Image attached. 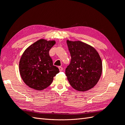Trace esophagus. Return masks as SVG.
Segmentation results:
<instances>
[{"mask_svg": "<svg viewBox=\"0 0 125 125\" xmlns=\"http://www.w3.org/2000/svg\"><path fill=\"white\" fill-rule=\"evenodd\" d=\"M58 69H59L60 71H62L63 70V68L62 67H58Z\"/></svg>", "mask_w": 125, "mask_h": 125, "instance_id": "esophagus-1", "label": "esophagus"}]
</instances>
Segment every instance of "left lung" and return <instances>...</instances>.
<instances>
[{
	"label": "left lung",
	"instance_id": "left-lung-1",
	"mask_svg": "<svg viewBox=\"0 0 125 125\" xmlns=\"http://www.w3.org/2000/svg\"><path fill=\"white\" fill-rule=\"evenodd\" d=\"M71 62L65 75L71 86L79 91H86L97 84L102 75V62L94 47L80 41H67Z\"/></svg>",
	"mask_w": 125,
	"mask_h": 125
}]
</instances>
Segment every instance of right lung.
<instances>
[{"mask_svg":"<svg viewBox=\"0 0 125 125\" xmlns=\"http://www.w3.org/2000/svg\"><path fill=\"white\" fill-rule=\"evenodd\" d=\"M55 41L40 39L28 47L20 58L19 71L25 83L31 89L42 90L52 84L54 77L60 72L49 52Z\"/></svg>","mask_w":125,"mask_h":125,"instance_id":"right-lung-1","label":"right lung"}]
</instances>
